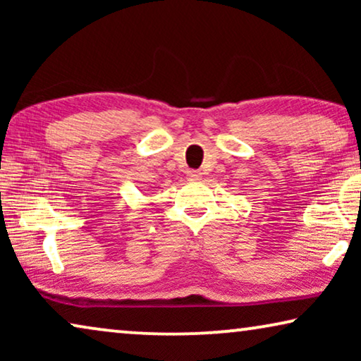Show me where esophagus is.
Here are the masks:
<instances>
[{
  "label": "esophagus",
  "mask_w": 361,
  "mask_h": 361,
  "mask_svg": "<svg viewBox=\"0 0 361 361\" xmlns=\"http://www.w3.org/2000/svg\"><path fill=\"white\" fill-rule=\"evenodd\" d=\"M187 177H189L190 180H200L202 172H199V171H189V172H187Z\"/></svg>",
  "instance_id": "34e87169"
}]
</instances>
